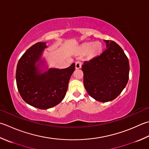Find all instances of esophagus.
I'll list each match as a JSON object with an SVG mask.
<instances>
[{"instance_id": "obj_1", "label": "esophagus", "mask_w": 149, "mask_h": 149, "mask_svg": "<svg viewBox=\"0 0 149 149\" xmlns=\"http://www.w3.org/2000/svg\"><path fill=\"white\" fill-rule=\"evenodd\" d=\"M81 65H82V62H81V61H77V62L75 63V68L76 69L80 68L81 67Z\"/></svg>"}]
</instances>
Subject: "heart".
<instances>
[{"instance_id":"b5f03b06","label":"heart","mask_w":149,"mask_h":149,"mask_svg":"<svg viewBox=\"0 0 149 149\" xmlns=\"http://www.w3.org/2000/svg\"><path fill=\"white\" fill-rule=\"evenodd\" d=\"M82 50L84 53H87L90 51V54L93 55L100 53L102 50V46L99 42L86 43L83 46Z\"/></svg>"}]
</instances>
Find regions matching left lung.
I'll use <instances>...</instances> for the list:
<instances>
[{"mask_svg":"<svg viewBox=\"0 0 149 149\" xmlns=\"http://www.w3.org/2000/svg\"><path fill=\"white\" fill-rule=\"evenodd\" d=\"M107 48L102 54L82 65L83 83L92 97L101 102L114 100L126 86L129 77V62L117 43L104 40Z\"/></svg>","mask_w":149,"mask_h":149,"instance_id":"8db88e82","label":"left lung"}]
</instances>
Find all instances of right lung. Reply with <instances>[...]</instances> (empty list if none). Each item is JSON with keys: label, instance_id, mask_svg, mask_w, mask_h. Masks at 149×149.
<instances>
[{"label": "right lung", "instance_id": "1", "mask_svg": "<svg viewBox=\"0 0 149 149\" xmlns=\"http://www.w3.org/2000/svg\"><path fill=\"white\" fill-rule=\"evenodd\" d=\"M46 42H37L22 55L17 64L16 82L19 92L26 103L39 109H48L65 97L75 63L65 69L50 68L40 74L36 63L40 59Z\"/></svg>", "mask_w": 149, "mask_h": 149}]
</instances>
